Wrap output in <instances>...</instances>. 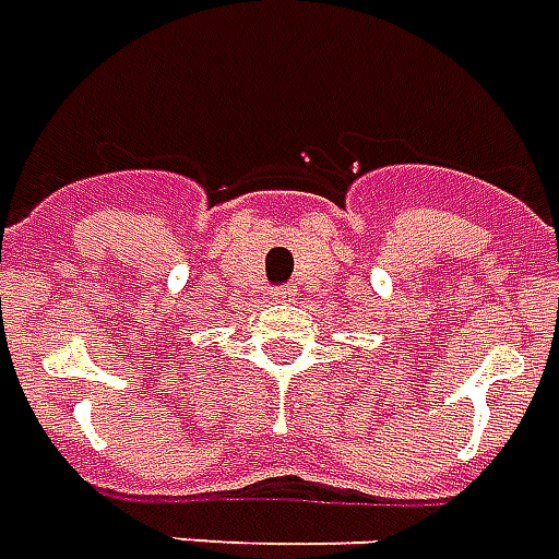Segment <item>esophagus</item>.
I'll use <instances>...</instances> for the list:
<instances>
[{
    "label": "esophagus",
    "instance_id": "1",
    "mask_svg": "<svg viewBox=\"0 0 559 559\" xmlns=\"http://www.w3.org/2000/svg\"><path fill=\"white\" fill-rule=\"evenodd\" d=\"M271 297H274V300H292V297H295V285H280V288L271 292Z\"/></svg>",
    "mask_w": 559,
    "mask_h": 559
}]
</instances>
